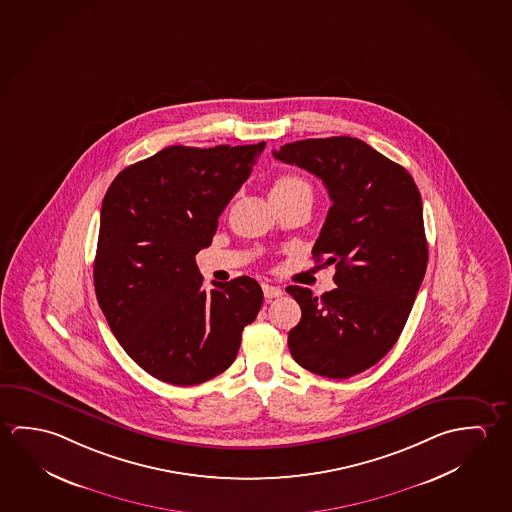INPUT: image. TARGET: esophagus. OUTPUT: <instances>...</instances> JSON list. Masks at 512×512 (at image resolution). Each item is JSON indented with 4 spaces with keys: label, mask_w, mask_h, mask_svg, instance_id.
<instances>
[{
    "label": "esophagus",
    "mask_w": 512,
    "mask_h": 512,
    "mask_svg": "<svg viewBox=\"0 0 512 512\" xmlns=\"http://www.w3.org/2000/svg\"><path fill=\"white\" fill-rule=\"evenodd\" d=\"M262 291H264L266 300H271V298H278V296H282V294H284V291H282L278 285L273 284H262Z\"/></svg>",
    "instance_id": "obj_1"
}]
</instances>
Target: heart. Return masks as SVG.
<instances>
[{
  "label": "heart",
  "instance_id": "1",
  "mask_svg": "<svg viewBox=\"0 0 512 512\" xmlns=\"http://www.w3.org/2000/svg\"><path fill=\"white\" fill-rule=\"evenodd\" d=\"M271 196L277 198H296V196H307L312 198V187L309 182L298 175H280L273 182Z\"/></svg>",
  "mask_w": 512,
  "mask_h": 512
}]
</instances>
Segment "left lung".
Returning a JSON list of instances; mask_svg holds the SVG:
<instances>
[{
    "instance_id": "1",
    "label": "left lung",
    "mask_w": 512,
    "mask_h": 512,
    "mask_svg": "<svg viewBox=\"0 0 512 512\" xmlns=\"http://www.w3.org/2000/svg\"><path fill=\"white\" fill-rule=\"evenodd\" d=\"M273 155L321 178L332 200L312 255L336 264L337 287L321 296L285 289L302 309L289 350L316 375L353 377L393 348L425 277L418 187L407 169L346 135L285 144Z\"/></svg>"
}]
</instances>
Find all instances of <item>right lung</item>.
<instances>
[{"label":"right lung","mask_w":512,"mask_h":512,"mask_svg":"<svg viewBox=\"0 0 512 512\" xmlns=\"http://www.w3.org/2000/svg\"><path fill=\"white\" fill-rule=\"evenodd\" d=\"M266 143L168 146L123 169L103 198L94 289L112 334L151 377L196 386L235 361L264 294L250 277L212 282L196 253Z\"/></svg>","instance_id":"1"}]
</instances>
